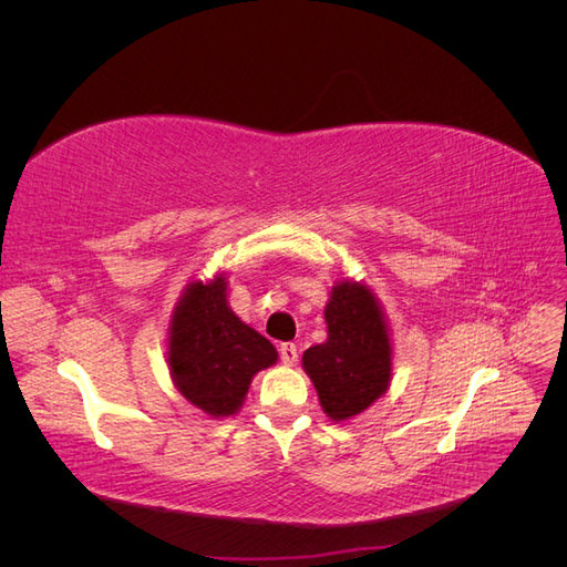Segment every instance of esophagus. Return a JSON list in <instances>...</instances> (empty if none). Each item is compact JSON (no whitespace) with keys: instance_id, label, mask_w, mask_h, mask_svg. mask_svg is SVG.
Listing matches in <instances>:
<instances>
[{"instance_id":"34e87169","label":"esophagus","mask_w":567,"mask_h":567,"mask_svg":"<svg viewBox=\"0 0 567 567\" xmlns=\"http://www.w3.org/2000/svg\"><path fill=\"white\" fill-rule=\"evenodd\" d=\"M279 357H281V362H284L286 367H293V364L298 362V348H296V342H284V346L279 348Z\"/></svg>"}]
</instances>
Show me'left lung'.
Instances as JSON below:
<instances>
[{"label":"left lung","instance_id":"obj_1","mask_svg":"<svg viewBox=\"0 0 567 567\" xmlns=\"http://www.w3.org/2000/svg\"><path fill=\"white\" fill-rule=\"evenodd\" d=\"M329 338L305 350L321 409L333 421H348L369 409L390 385L392 348L385 317L371 290L340 281L323 310Z\"/></svg>","mask_w":567,"mask_h":567}]
</instances>
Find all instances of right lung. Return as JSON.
Instances as JSON below:
<instances>
[{
	"label": "right lung",
	"mask_w": 567,
	"mask_h": 567,
	"mask_svg": "<svg viewBox=\"0 0 567 567\" xmlns=\"http://www.w3.org/2000/svg\"><path fill=\"white\" fill-rule=\"evenodd\" d=\"M277 348L238 319L227 281L188 284L169 321L167 364L184 398L215 419L241 409L252 375L277 362Z\"/></svg>",
	"instance_id": "add662e5"
}]
</instances>
